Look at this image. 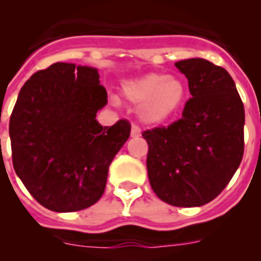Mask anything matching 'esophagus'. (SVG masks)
Masks as SVG:
<instances>
[{
  "mask_svg": "<svg viewBox=\"0 0 261 261\" xmlns=\"http://www.w3.org/2000/svg\"><path fill=\"white\" fill-rule=\"evenodd\" d=\"M130 136H132V137H138V136H141V129H140V126L133 124L132 130H130Z\"/></svg>",
  "mask_w": 261,
  "mask_h": 261,
  "instance_id": "obj_1",
  "label": "esophagus"
}]
</instances>
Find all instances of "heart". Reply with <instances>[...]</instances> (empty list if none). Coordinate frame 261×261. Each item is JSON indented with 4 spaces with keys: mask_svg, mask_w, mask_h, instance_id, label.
<instances>
[{
    "mask_svg": "<svg viewBox=\"0 0 261 261\" xmlns=\"http://www.w3.org/2000/svg\"><path fill=\"white\" fill-rule=\"evenodd\" d=\"M124 94L130 102L141 105L140 115L144 121L159 124L180 110L187 90L183 81L175 75L149 73L126 82Z\"/></svg>",
    "mask_w": 261,
    "mask_h": 261,
    "instance_id": "obj_1",
    "label": "heart"
}]
</instances>
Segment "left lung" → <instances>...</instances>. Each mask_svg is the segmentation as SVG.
<instances>
[{
    "label": "left lung",
    "instance_id": "left-lung-1",
    "mask_svg": "<svg viewBox=\"0 0 261 261\" xmlns=\"http://www.w3.org/2000/svg\"><path fill=\"white\" fill-rule=\"evenodd\" d=\"M192 98L168 126L142 133L147 176L162 201L180 208L208 204L234 176L244 151V107L227 70L204 59L175 64Z\"/></svg>",
    "mask_w": 261,
    "mask_h": 261
}]
</instances>
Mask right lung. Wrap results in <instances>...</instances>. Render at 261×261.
<instances>
[{
	"instance_id": "add662e5",
	"label": "right lung",
	"mask_w": 261,
	"mask_h": 261,
	"mask_svg": "<svg viewBox=\"0 0 261 261\" xmlns=\"http://www.w3.org/2000/svg\"><path fill=\"white\" fill-rule=\"evenodd\" d=\"M107 91L95 68L56 62L20 89L9 133L14 170L31 196L53 212H77L105 192L108 167L130 135L128 120H95Z\"/></svg>"
}]
</instances>
